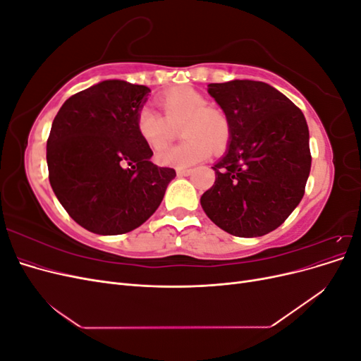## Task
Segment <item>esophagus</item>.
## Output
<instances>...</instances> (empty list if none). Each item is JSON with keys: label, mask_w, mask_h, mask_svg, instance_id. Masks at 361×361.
I'll return each instance as SVG.
<instances>
[{"label": "esophagus", "mask_w": 361, "mask_h": 361, "mask_svg": "<svg viewBox=\"0 0 361 361\" xmlns=\"http://www.w3.org/2000/svg\"><path fill=\"white\" fill-rule=\"evenodd\" d=\"M176 173H178V176H188V174L192 173V170L191 169H178Z\"/></svg>", "instance_id": "34e87169"}]
</instances>
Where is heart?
<instances>
[{
	"mask_svg": "<svg viewBox=\"0 0 361 361\" xmlns=\"http://www.w3.org/2000/svg\"><path fill=\"white\" fill-rule=\"evenodd\" d=\"M162 113L149 105L141 106L135 116L140 138L154 152L166 147L180 125L188 140L178 147L161 152L157 161L161 166L187 169L207 159L214 150H223L231 141V120L224 111L207 106L203 93L190 85H178L158 94Z\"/></svg>",
	"mask_w": 361,
	"mask_h": 361,
	"instance_id": "b5f03b06",
	"label": "heart"
}]
</instances>
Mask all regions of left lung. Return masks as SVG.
<instances>
[{"label": "left lung", "instance_id": "obj_1", "mask_svg": "<svg viewBox=\"0 0 361 361\" xmlns=\"http://www.w3.org/2000/svg\"><path fill=\"white\" fill-rule=\"evenodd\" d=\"M207 92L231 120L226 155L212 167L215 183L200 199L224 232L264 236L285 223L301 202L312 155L300 108L274 87L233 80Z\"/></svg>", "mask_w": 361, "mask_h": 361}]
</instances>
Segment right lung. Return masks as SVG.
<instances>
[{
    "label": "right lung",
    "mask_w": 361,
    "mask_h": 361,
    "mask_svg": "<svg viewBox=\"0 0 361 361\" xmlns=\"http://www.w3.org/2000/svg\"><path fill=\"white\" fill-rule=\"evenodd\" d=\"M150 90L108 80L75 93L54 118L47 143L49 183L73 221L97 235L140 227L176 176L150 161L135 128Z\"/></svg>",
    "instance_id": "obj_1"
}]
</instances>
